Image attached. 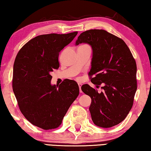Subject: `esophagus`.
Segmentation results:
<instances>
[{
	"mask_svg": "<svg viewBox=\"0 0 151 151\" xmlns=\"http://www.w3.org/2000/svg\"><path fill=\"white\" fill-rule=\"evenodd\" d=\"M78 87H79V90H80V93H81L82 91H81V86H82V84L81 83H78Z\"/></svg>",
	"mask_w": 151,
	"mask_h": 151,
	"instance_id": "esophagus-1",
	"label": "esophagus"
}]
</instances>
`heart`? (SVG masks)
<instances>
[{
  "mask_svg": "<svg viewBox=\"0 0 151 151\" xmlns=\"http://www.w3.org/2000/svg\"><path fill=\"white\" fill-rule=\"evenodd\" d=\"M82 46V45H81Z\"/></svg>",
  "mask_w": 151,
  "mask_h": 151,
  "instance_id": "obj_1",
  "label": "heart"
}]
</instances>
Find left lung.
I'll use <instances>...</instances> for the list:
<instances>
[{
    "mask_svg": "<svg viewBox=\"0 0 151 151\" xmlns=\"http://www.w3.org/2000/svg\"><path fill=\"white\" fill-rule=\"evenodd\" d=\"M82 42L89 44L93 50L91 81L97 88L102 85L103 89L98 92L87 84L81 87L91 98V119L99 127H111L122 122L133 106L137 89L136 61L125 42L104 30L82 32L76 45Z\"/></svg>",
    "mask_w": 151,
    "mask_h": 151,
    "instance_id": "8db88e82",
    "label": "left lung"
}]
</instances>
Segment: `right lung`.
<instances>
[{"mask_svg":"<svg viewBox=\"0 0 151 151\" xmlns=\"http://www.w3.org/2000/svg\"><path fill=\"white\" fill-rule=\"evenodd\" d=\"M77 32L37 36L22 47L13 65L12 87L20 111L32 125L55 129L79 94L76 81L65 79L59 86L51 85L53 70L60 66L61 50Z\"/></svg>","mask_w":151,"mask_h":151,"instance_id":"1","label":"right lung"}]
</instances>
